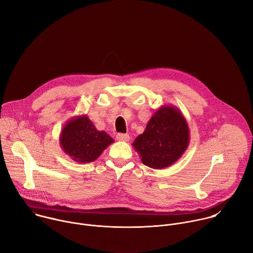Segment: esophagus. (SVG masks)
<instances>
[{"label": "esophagus", "mask_w": 253, "mask_h": 253, "mask_svg": "<svg viewBox=\"0 0 253 253\" xmlns=\"http://www.w3.org/2000/svg\"><path fill=\"white\" fill-rule=\"evenodd\" d=\"M116 138H117V140H118V141H124V142L129 141V139H130L129 135L124 134V133H119V134H117Z\"/></svg>", "instance_id": "esophagus-1"}]
</instances>
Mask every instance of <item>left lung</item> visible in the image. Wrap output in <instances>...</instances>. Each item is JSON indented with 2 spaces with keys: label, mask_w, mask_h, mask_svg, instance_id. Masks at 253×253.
<instances>
[{
  "label": "left lung",
  "mask_w": 253,
  "mask_h": 253,
  "mask_svg": "<svg viewBox=\"0 0 253 253\" xmlns=\"http://www.w3.org/2000/svg\"><path fill=\"white\" fill-rule=\"evenodd\" d=\"M190 140L187 121L178 108L163 105L132 143L141 161L153 169L174 164L186 151Z\"/></svg>",
  "instance_id": "1"
}]
</instances>
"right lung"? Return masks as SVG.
<instances>
[{"instance_id": "add662e5", "label": "right lung", "mask_w": 253, "mask_h": 253, "mask_svg": "<svg viewBox=\"0 0 253 253\" xmlns=\"http://www.w3.org/2000/svg\"><path fill=\"white\" fill-rule=\"evenodd\" d=\"M59 141L63 151L79 163L95 161L114 142L105 131L97 130L87 115H79L67 121Z\"/></svg>"}]
</instances>
